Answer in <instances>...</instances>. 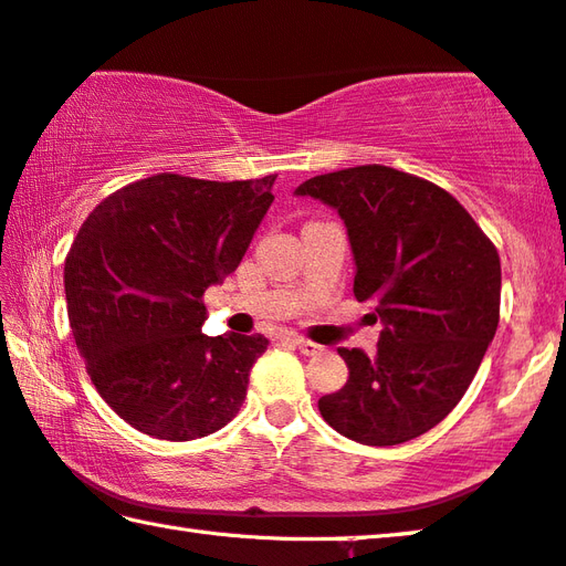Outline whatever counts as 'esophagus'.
I'll return each mask as SVG.
<instances>
[{
  "mask_svg": "<svg viewBox=\"0 0 566 566\" xmlns=\"http://www.w3.org/2000/svg\"><path fill=\"white\" fill-rule=\"evenodd\" d=\"M294 344H296V348H300V352H302L304 356H316V354H322V346L314 344V342H310V338L296 336V338H294Z\"/></svg>",
  "mask_w": 566,
  "mask_h": 566,
  "instance_id": "1",
  "label": "esophagus"
}]
</instances>
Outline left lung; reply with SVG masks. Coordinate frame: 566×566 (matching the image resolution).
<instances>
[{
	"label": "left lung",
	"mask_w": 566,
	"mask_h": 566,
	"mask_svg": "<svg viewBox=\"0 0 566 566\" xmlns=\"http://www.w3.org/2000/svg\"><path fill=\"white\" fill-rule=\"evenodd\" d=\"M296 195L342 214L356 260L354 296L376 302L384 322L376 356L338 348L348 381L318 398V410L364 446L423 436L465 396L495 336L497 248L448 190L396 168L326 172Z\"/></svg>",
	"instance_id": "obj_1"
}]
</instances>
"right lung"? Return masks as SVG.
I'll list each match as a JSON object with an SVG mask.
<instances>
[{"mask_svg": "<svg viewBox=\"0 0 566 566\" xmlns=\"http://www.w3.org/2000/svg\"><path fill=\"white\" fill-rule=\"evenodd\" d=\"M276 176L158 172L111 192L66 254L69 324L101 398L160 440L210 436L238 416L262 334L205 336L210 284L238 270Z\"/></svg>", "mask_w": 566, "mask_h": 566, "instance_id": "right-lung-1", "label": "right lung"}]
</instances>
